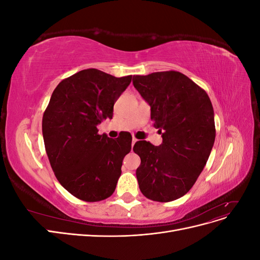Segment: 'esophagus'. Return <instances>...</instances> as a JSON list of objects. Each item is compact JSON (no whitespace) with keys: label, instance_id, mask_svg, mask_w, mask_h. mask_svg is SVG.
<instances>
[{"label":"esophagus","instance_id":"esophagus-1","mask_svg":"<svg viewBox=\"0 0 260 260\" xmlns=\"http://www.w3.org/2000/svg\"><path fill=\"white\" fill-rule=\"evenodd\" d=\"M137 141H138V140H137L136 138H133V139H132V147H133V145H135V143L137 142Z\"/></svg>","mask_w":260,"mask_h":260}]
</instances>
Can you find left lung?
I'll use <instances>...</instances> for the list:
<instances>
[{
    "label": "left lung",
    "instance_id": "8db88e82",
    "mask_svg": "<svg viewBox=\"0 0 260 260\" xmlns=\"http://www.w3.org/2000/svg\"><path fill=\"white\" fill-rule=\"evenodd\" d=\"M133 85L151 106V119L162 137L155 146L138 141L139 187L148 200L182 198L198 180L216 138L214 108L205 90L175 70L133 76Z\"/></svg>",
    "mask_w": 260,
    "mask_h": 260
}]
</instances>
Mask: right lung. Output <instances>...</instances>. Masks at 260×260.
Returning a JSON list of instances; mask_svg holds the SVG:
<instances>
[{
	"label": "right lung",
	"mask_w": 260,
	"mask_h": 260,
	"mask_svg": "<svg viewBox=\"0 0 260 260\" xmlns=\"http://www.w3.org/2000/svg\"><path fill=\"white\" fill-rule=\"evenodd\" d=\"M131 79L83 69L58 83L43 114V140L54 175L81 201H103L115 191L132 138L109 139L99 135L96 125L112 119L115 102Z\"/></svg>",
	"instance_id": "1"
}]
</instances>
